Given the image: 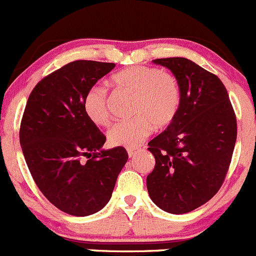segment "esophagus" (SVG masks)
<instances>
[{"label": "esophagus", "instance_id": "34e87169", "mask_svg": "<svg viewBox=\"0 0 256 256\" xmlns=\"http://www.w3.org/2000/svg\"><path fill=\"white\" fill-rule=\"evenodd\" d=\"M138 152H139V149H134V148L128 149V156H129V158H133V156H136V154H138Z\"/></svg>", "mask_w": 256, "mask_h": 256}]
</instances>
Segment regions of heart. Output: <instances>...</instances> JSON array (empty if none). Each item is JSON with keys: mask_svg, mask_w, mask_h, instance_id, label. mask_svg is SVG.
<instances>
[{"mask_svg": "<svg viewBox=\"0 0 256 256\" xmlns=\"http://www.w3.org/2000/svg\"><path fill=\"white\" fill-rule=\"evenodd\" d=\"M110 82L118 90L134 94L133 118L116 123L107 133L110 146L136 148L158 128L176 120L180 107V87L173 74L158 68L134 66L114 73ZM83 112L96 126H106L108 114L107 90L92 86L83 97Z\"/></svg>", "mask_w": 256, "mask_h": 256, "instance_id": "obj_1", "label": "heart"}]
</instances>
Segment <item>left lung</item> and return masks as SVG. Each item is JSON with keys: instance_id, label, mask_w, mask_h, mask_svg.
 Listing matches in <instances>:
<instances>
[{"instance_id": "1", "label": "left lung", "mask_w": 256, "mask_h": 256, "mask_svg": "<svg viewBox=\"0 0 256 256\" xmlns=\"http://www.w3.org/2000/svg\"><path fill=\"white\" fill-rule=\"evenodd\" d=\"M180 87L176 120L148 143L156 166L146 176L150 199L162 210L184 214L218 193L232 162L236 118L222 80L183 57L154 60Z\"/></svg>"}]
</instances>
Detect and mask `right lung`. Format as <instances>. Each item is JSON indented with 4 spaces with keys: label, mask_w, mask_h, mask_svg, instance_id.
I'll use <instances>...</instances> for the list:
<instances>
[{
    "label": "right lung",
    "mask_w": 256,
    "mask_h": 256,
    "mask_svg": "<svg viewBox=\"0 0 256 256\" xmlns=\"http://www.w3.org/2000/svg\"><path fill=\"white\" fill-rule=\"evenodd\" d=\"M114 63L74 60L44 77L30 94L20 144L34 180L54 206L74 216L104 208L128 160L83 112V97Z\"/></svg>",
    "instance_id": "obj_1"
}]
</instances>
